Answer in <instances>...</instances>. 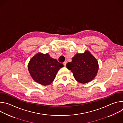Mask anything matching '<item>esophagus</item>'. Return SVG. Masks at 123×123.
<instances>
[{
  "mask_svg": "<svg viewBox=\"0 0 123 123\" xmlns=\"http://www.w3.org/2000/svg\"><path fill=\"white\" fill-rule=\"evenodd\" d=\"M66 64H67V61H65L64 62H63V65H64V66L65 67L66 66Z\"/></svg>",
  "mask_w": 123,
  "mask_h": 123,
  "instance_id": "obj_1",
  "label": "esophagus"
}]
</instances>
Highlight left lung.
<instances>
[{"mask_svg":"<svg viewBox=\"0 0 123 123\" xmlns=\"http://www.w3.org/2000/svg\"><path fill=\"white\" fill-rule=\"evenodd\" d=\"M66 67L73 73L75 80L82 84L92 81L99 68L97 60L88 50L75 55L72 62L66 64Z\"/></svg>","mask_w":123,"mask_h":123,"instance_id":"left-lung-1","label":"left lung"}]
</instances>
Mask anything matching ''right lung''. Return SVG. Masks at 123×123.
<instances>
[{"mask_svg":"<svg viewBox=\"0 0 123 123\" xmlns=\"http://www.w3.org/2000/svg\"><path fill=\"white\" fill-rule=\"evenodd\" d=\"M63 64L50 57L48 54L38 53L33 56L28 64L29 72L32 79L44 86L50 84L55 78Z\"/></svg>","mask_w":123,"mask_h":123,"instance_id":"1","label":"right lung"}]
</instances>
